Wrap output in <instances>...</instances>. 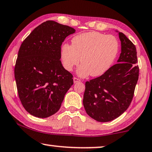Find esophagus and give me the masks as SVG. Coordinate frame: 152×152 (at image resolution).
<instances>
[{
    "instance_id": "esophagus-1",
    "label": "esophagus",
    "mask_w": 152,
    "mask_h": 152,
    "mask_svg": "<svg viewBox=\"0 0 152 152\" xmlns=\"http://www.w3.org/2000/svg\"><path fill=\"white\" fill-rule=\"evenodd\" d=\"M80 79H78V78H76V77H74V83H78V82H80Z\"/></svg>"
}]
</instances>
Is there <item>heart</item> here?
I'll use <instances>...</instances> for the list:
<instances>
[{"label":"heart","instance_id":"1","mask_svg":"<svg viewBox=\"0 0 152 152\" xmlns=\"http://www.w3.org/2000/svg\"><path fill=\"white\" fill-rule=\"evenodd\" d=\"M119 52V41L114 35H105L98 31L77 34L72 39V45L61 46V58L63 67L72 71L78 70L80 76H99L109 69Z\"/></svg>","mask_w":152,"mask_h":152}]
</instances>
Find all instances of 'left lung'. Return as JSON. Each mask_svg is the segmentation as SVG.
<instances>
[{
  "label": "left lung",
  "instance_id": "8db88e82",
  "mask_svg": "<svg viewBox=\"0 0 152 152\" xmlns=\"http://www.w3.org/2000/svg\"><path fill=\"white\" fill-rule=\"evenodd\" d=\"M121 53L118 63L85 83L83 105L87 114L98 122H109L125 112L133 99L139 76L136 48L119 32Z\"/></svg>",
  "mask_w": 152,
  "mask_h": 152
}]
</instances>
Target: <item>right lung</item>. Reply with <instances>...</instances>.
<instances>
[{"mask_svg": "<svg viewBox=\"0 0 152 152\" xmlns=\"http://www.w3.org/2000/svg\"><path fill=\"white\" fill-rule=\"evenodd\" d=\"M75 31L48 20L36 27L21 44L14 76L21 103L32 116L48 118L56 114L74 84L73 76L60 59L62 43Z\"/></svg>", "mask_w": 152, "mask_h": 152, "instance_id": "add662e5", "label": "right lung"}]
</instances>
